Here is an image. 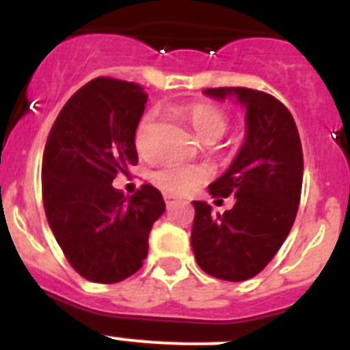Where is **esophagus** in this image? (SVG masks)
<instances>
[{"instance_id":"34e87169","label":"esophagus","mask_w":350,"mask_h":350,"mask_svg":"<svg viewBox=\"0 0 350 350\" xmlns=\"http://www.w3.org/2000/svg\"><path fill=\"white\" fill-rule=\"evenodd\" d=\"M175 200H177V198L173 196V194H165V203H166V206H170V205H172V203H175Z\"/></svg>"}]
</instances>
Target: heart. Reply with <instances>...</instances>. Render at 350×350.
Instances as JSON below:
<instances>
[{
	"label": "heart",
	"instance_id": "obj_1",
	"mask_svg": "<svg viewBox=\"0 0 350 350\" xmlns=\"http://www.w3.org/2000/svg\"><path fill=\"white\" fill-rule=\"evenodd\" d=\"M185 117L193 124L194 131L205 144L208 142H217L219 138L228 131L230 119L224 110H221L215 105L196 103L191 105L184 110ZM154 112L148 110L138 120V126L135 129V145L137 150L145 156L148 152V133L152 128ZM206 178V172L200 166L194 165H165L152 173V182L168 194H187L202 184Z\"/></svg>",
	"mask_w": 350,
	"mask_h": 350
}]
</instances>
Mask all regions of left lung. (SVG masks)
Instances as JSON below:
<instances>
[{
  "label": "left lung",
  "instance_id": "left-lung-1",
  "mask_svg": "<svg viewBox=\"0 0 350 350\" xmlns=\"http://www.w3.org/2000/svg\"><path fill=\"white\" fill-rule=\"evenodd\" d=\"M203 94L243 107L245 138L230 168L208 185L212 196H233V208L219 213L206 202H193L191 245L205 273L242 282L267 267L293 228L303 182L301 142L289 110L267 92L219 88Z\"/></svg>",
  "mask_w": 350,
  "mask_h": 350
}]
</instances>
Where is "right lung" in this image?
Segmentation results:
<instances>
[{"instance_id":"obj_1","label":"right lung","mask_w":350,"mask_h":350,"mask_svg":"<svg viewBox=\"0 0 350 350\" xmlns=\"http://www.w3.org/2000/svg\"><path fill=\"white\" fill-rule=\"evenodd\" d=\"M145 105L137 83L94 79L68 100L47 138L45 215L71 267L91 282H120L140 270L148 233L165 212L154 185L129 198L112 185L138 163L135 129Z\"/></svg>"}]
</instances>
